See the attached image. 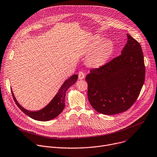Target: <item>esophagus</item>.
Returning a JSON list of instances; mask_svg holds the SVG:
<instances>
[{"instance_id":"esophagus-1","label":"esophagus","mask_w":157,"mask_h":157,"mask_svg":"<svg viewBox=\"0 0 157 157\" xmlns=\"http://www.w3.org/2000/svg\"><path fill=\"white\" fill-rule=\"evenodd\" d=\"M78 77L79 79H82L84 78L85 77V74L83 72V71H79V73H78Z\"/></svg>"}]
</instances>
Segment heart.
<instances>
[{"label":"heart","mask_w":157,"mask_h":157,"mask_svg":"<svg viewBox=\"0 0 157 157\" xmlns=\"http://www.w3.org/2000/svg\"><path fill=\"white\" fill-rule=\"evenodd\" d=\"M96 39L94 46H97L92 51L87 59L88 64L93 67H98L106 64L111 58L113 52V45L108 40L101 41Z\"/></svg>","instance_id":"b5f03b06"}]
</instances>
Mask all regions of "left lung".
<instances>
[{
    "mask_svg": "<svg viewBox=\"0 0 157 157\" xmlns=\"http://www.w3.org/2000/svg\"><path fill=\"white\" fill-rule=\"evenodd\" d=\"M121 54L86 76L88 97L98 113L111 115L127 111L136 101L145 78L144 54L139 42L127 34Z\"/></svg>",
    "mask_w": 157,
    "mask_h": 157,
    "instance_id": "left-lung-1",
    "label": "left lung"
}]
</instances>
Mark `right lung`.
Returning a JSON list of instances; mask_svg holds the SVG:
<instances>
[{
	"label": "right lung",
	"mask_w": 157,
	"mask_h": 157,
	"mask_svg": "<svg viewBox=\"0 0 157 157\" xmlns=\"http://www.w3.org/2000/svg\"><path fill=\"white\" fill-rule=\"evenodd\" d=\"M78 75H74L72 76H71L67 80H66L64 82L63 84L60 89L59 90L58 93L56 94V96L51 101V102L44 108H42V109L39 111H31L25 109L18 103L17 99H16L15 96H14L12 91V94L13 98V100L17 105V106L28 117H29L30 118L37 121H49L58 117L63 111L65 107L64 100L66 93L67 89L76 82V81L78 79Z\"/></svg>",
	"instance_id": "add662e5"
}]
</instances>
